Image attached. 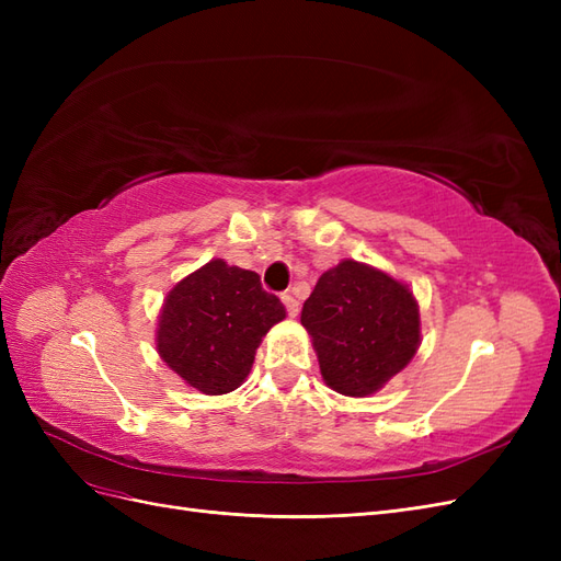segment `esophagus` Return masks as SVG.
Here are the masks:
<instances>
[{"instance_id":"1","label":"esophagus","mask_w":561,"mask_h":561,"mask_svg":"<svg viewBox=\"0 0 561 561\" xmlns=\"http://www.w3.org/2000/svg\"><path fill=\"white\" fill-rule=\"evenodd\" d=\"M280 299H283V304H285V311H287V316H297L299 313V301L295 299V295L293 293H283L280 295Z\"/></svg>"}]
</instances>
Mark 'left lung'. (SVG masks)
<instances>
[{
    "instance_id": "8db88e82",
    "label": "left lung",
    "mask_w": 561,
    "mask_h": 561,
    "mask_svg": "<svg viewBox=\"0 0 561 561\" xmlns=\"http://www.w3.org/2000/svg\"><path fill=\"white\" fill-rule=\"evenodd\" d=\"M301 325L313 339L322 379L336 393L363 398L414 358L419 307L381 271L342 262L325 271L304 301Z\"/></svg>"
}]
</instances>
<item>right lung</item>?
I'll return each mask as SVG.
<instances>
[{"label": "right lung", "instance_id": "right-lung-1", "mask_svg": "<svg viewBox=\"0 0 561 561\" xmlns=\"http://www.w3.org/2000/svg\"><path fill=\"white\" fill-rule=\"evenodd\" d=\"M283 318L280 299L264 290L254 271L213 260L168 295L159 353L201 393L222 396L243 383L262 336Z\"/></svg>", "mask_w": 561, "mask_h": 561}]
</instances>
